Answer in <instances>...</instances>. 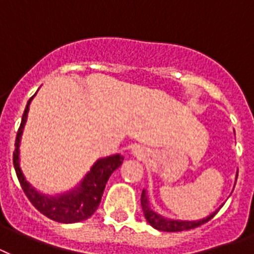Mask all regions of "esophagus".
<instances>
[{"label": "esophagus", "mask_w": 254, "mask_h": 254, "mask_svg": "<svg viewBox=\"0 0 254 254\" xmlns=\"http://www.w3.org/2000/svg\"><path fill=\"white\" fill-rule=\"evenodd\" d=\"M134 154L137 155V157H143V150L142 149H134Z\"/></svg>", "instance_id": "34e87169"}]
</instances>
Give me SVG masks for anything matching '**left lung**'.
<instances>
[{"label":"left lung","mask_w":254,"mask_h":254,"mask_svg":"<svg viewBox=\"0 0 254 254\" xmlns=\"http://www.w3.org/2000/svg\"><path fill=\"white\" fill-rule=\"evenodd\" d=\"M141 205H142L143 215L147 223L153 227V228L158 229V231H163V232H181V231H187V229H193L196 227H200L201 224H204L207 221H209L217 213L213 212L212 215H209L208 217H205L203 220L199 221H177V220H169L165 219L158 213H155L154 211H151L149 201H147V196L145 191H142L141 195Z\"/></svg>","instance_id":"8db88e82"}]
</instances>
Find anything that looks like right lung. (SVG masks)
Instances as JSON below:
<instances>
[{
    "label": "right lung",
    "mask_w": 254,
    "mask_h": 254,
    "mask_svg": "<svg viewBox=\"0 0 254 254\" xmlns=\"http://www.w3.org/2000/svg\"><path fill=\"white\" fill-rule=\"evenodd\" d=\"M33 97H30V100L27 101V105H26L23 116H22L21 125L17 131L15 143H14L15 150L13 154V163L18 181L21 183L22 190L26 193L27 199L31 201V204L51 220H55L58 223H65V224L87 220L99 207L108 179L116 169H119L123 165L124 158L117 154L97 161L95 166L91 169V171L87 174L80 187L72 192L58 197H46L41 193H38L25 181L19 165H18V154H19L18 147H19L22 130H23V125H25L27 112H29V104Z\"/></svg>",
    "instance_id": "1"
}]
</instances>
